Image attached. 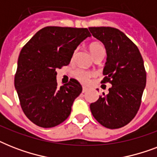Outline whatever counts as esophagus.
Instances as JSON below:
<instances>
[{
	"label": "esophagus",
	"mask_w": 157,
	"mask_h": 157,
	"mask_svg": "<svg viewBox=\"0 0 157 157\" xmlns=\"http://www.w3.org/2000/svg\"><path fill=\"white\" fill-rule=\"evenodd\" d=\"M87 90H88V89L86 88V87H83V88H82V93H86Z\"/></svg>",
	"instance_id": "esophagus-1"
}]
</instances>
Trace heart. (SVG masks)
I'll list each match as a JSON object with an SVG mask.
<instances>
[{"label": "heart", "mask_w": 157, "mask_h": 157, "mask_svg": "<svg viewBox=\"0 0 157 157\" xmlns=\"http://www.w3.org/2000/svg\"><path fill=\"white\" fill-rule=\"evenodd\" d=\"M90 51L94 58L97 56H104L106 50L102 44L98 42H94L90 45ZM94 76V73L92 71H86L84 69H77L74 71V76L76 80H78L82 84H87L90 81L92 76Z\"/></svg>", "instance_id": "heart-1"}]
</instances>
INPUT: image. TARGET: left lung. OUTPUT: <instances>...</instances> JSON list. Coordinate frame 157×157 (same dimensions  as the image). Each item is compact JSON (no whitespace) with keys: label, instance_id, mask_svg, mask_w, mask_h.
I'll return each instance as SVG.
<instances>
[{"label":"left lung","instance_id":"obj_1","mask_svg":"<svg viewBox=\"0 0 157 157\" xmlns=\"http://www.w3.org/2000/svg\"><path fill=\"white\" fill-rule=\"evenodd\" d=\"M89 30L107 51L101 83L112 84L109 93H103L91 103L90 111L103 126L119 129L134 119L141 105L147 80L144 60L136 45L117 28L92 27Z\"/></svg>","mask_w":157,"mask_h":157}]
</instances>
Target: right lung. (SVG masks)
Wrapping results in <instances>:
<instances>
[{
  "instance_id": "right-lung-1",
  "label": "right lung",
  "mask_w": 157,
  "mask_h": 157,
  "mask_svg": "<svg viewBox=\"0 0 157 157\" xmlns=\"http://www.w3.org/2000/svg\"><path fill=\"white\" fill-rule=\"evenodd\" d=\"M89 36L87 28L45 27L21 50L14 86L23 112L38 126L54 127L69 117L82 87L70 79L58 88L56 70L68 65L76 47Z\"/></svg>"
}]
</instances>
